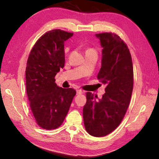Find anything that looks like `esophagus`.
Returning a JSON list of instances; mask_svg holds the SVG:
<instances>
[{
  "label": "esophagus",
  "instance_id": "34e87169",
  "mask_svg": "<svg viewBox=\"0 0 159 159\" xmlns=\"http://www.w3.org/2000/svg\"><path fill=\"white\" fill-rule=\"evenodd\" d=\"M83 93H84V90H80V89L76 90L77 95H80V94H83Z\"/></svg>",
  "mask_w": 159,
  "mask_h": 159
}]
</instances>
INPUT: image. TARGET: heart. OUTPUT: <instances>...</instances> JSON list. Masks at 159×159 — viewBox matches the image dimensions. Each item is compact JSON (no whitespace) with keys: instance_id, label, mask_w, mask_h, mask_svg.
<instances>
[{"instance_id":"1","label":"heart","mask_w":159,"mask_h":159,"mask_svg":"<svg viewBox=\"0 0 159 159\" xmlns=\"http://www.w3.org/2000/svg\"><path fill=\"white\" fill-rule=\"evenodd\" d=\"M87 53H96L97 54V51L95 49H94V48H88L85 50V54H87Z\"/></svg>"}]
</instances>
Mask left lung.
<instances>
[{"label": "left lung", "instance_id": "1", "mask_svg": "<svg viewBox=\"0 0 159 159\" xmlns=\"http://www.w3.org/2000/svg\"><path fill=\"white\" fill-rule=\"evenodd\" d=\"M95 36L102 48L98 79L107 87L101 99L86 93L83 116L86 131L99 138L114 131L124 117L133 92V66L127 45L118 35L106 32Z\"/></svg>", "mask_w": 159, "mask_h": 159}]
</instances>
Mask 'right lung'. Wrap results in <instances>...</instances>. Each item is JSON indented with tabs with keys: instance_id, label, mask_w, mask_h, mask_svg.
<instances>
[{
	"instance_id": "right-lung-1",
	"label": "right lung",
	"mask_w": 159,
	"mask_h": 159,
	"mask_svg": "<svg viewBox=\"0 0 159 159\" xmlns=\"http://www.w3.org/2000/svg\"><path fill=\"white\" fill-rule=\"evenodd\" d=\"M73 34L60 29L46 32L28 57L26 88L29 105L36 123L45 130L60 127L76 95L74 89L59 87L55 79L64 66V41Z\"/></svg>"
}]
</instances>
